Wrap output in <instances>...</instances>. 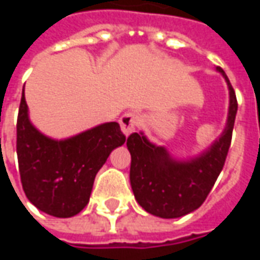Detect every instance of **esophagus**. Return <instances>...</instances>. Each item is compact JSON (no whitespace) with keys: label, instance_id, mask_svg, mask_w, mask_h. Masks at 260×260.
<instances>
[{"label":"esophagus","instance_id":"obj_1","mask_svg":"<svg viewBox=\"0 0 260 260\" xmlns=\"http://www.w3.org/2000/svg\"><path fill=\"white\" fill-rule=\"evenodd\" d=\"M141 117L135 113H126L119 118V125H121V131L124 132L125 136H129L132 132H135L136 125L139 124Z\"/></svg>","mask_w":260,"mask_h":260}]
</instances>
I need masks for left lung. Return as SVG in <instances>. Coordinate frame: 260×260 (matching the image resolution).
Wrapping results in <instances>:
<instances>
[{"label": "left lung", "instance_id": "1", "mask_svg": "<svg viewBox=\"0 0 260 260\" xmlns=\"http://www.w3.org/2000/svg\"><path fill=\"white\" fill-rule=\"evenodd\" d=\"M230 93L225 128L206 150L188 160L174 158L164 146H157L143 132H135L126 139L131 153L129 180L135 199L147 213L161 218L182 217L193 212L212 191L231 145L237 115V97L223 69Z\"/></svg>", "mask_w": 260, "mask_h": 260}]
</instances>
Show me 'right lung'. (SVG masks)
Segmentation results:
<instances>
[{
	"mask_svg": "<svg viewBox=\"0 0 260 260\" xmlns=\"http://www.w3.org/2000/svg\"><path fill=\"white\" fill-rule=\"evenodd\" d=\"M125 136L118 122H106L67 139L48 138L29 118L25 89L16 122V153L27 199L50 216L72 217L89 203L99 170Z\"/></svg>",
	"mask_w": 260,
	"mask_h": 260,
	"instance_id": "right-lung-1",
	"label": "right lung"
}]
</instances>
